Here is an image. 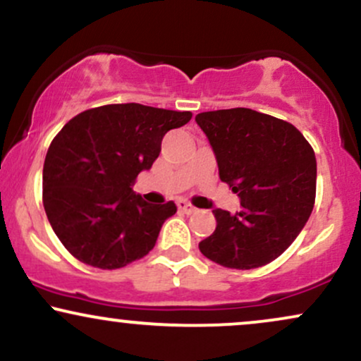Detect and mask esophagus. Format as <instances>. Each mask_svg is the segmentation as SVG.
Wrapping results in <instances>:
<instances>
[{
	"mask_svg": "<svg viewBox=\"0 0 361 361\" xmlns=\"http://www.w3.org/2000/svg\"><path fill=\"white\" fill-rule=\"evenodd\" d=\"M176 207H178V210H180V212L188 214V215L197 212V209H195L193 205H190L186 200H178V202H176Z\"/></svg>",
	"mask_w": 361,
	"mask_h": 361,
	"instance_id": "esophagus-1",
	"label": "esophagus"
}]
</instances>
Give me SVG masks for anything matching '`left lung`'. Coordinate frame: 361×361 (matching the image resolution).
Masks as SVG:
<instances>
[{
	"instance_id": "8db88e82",
	"label": "left lung",
	"mask_w": 361,
	"mask_h": 361,
	"mask_svg": "<svg viewBox=\"0 0 361 361\" xmlns=\"http://www.w3.org/2000/svg\"><path fill=\"white\" fill-rule=\"evenodd\" d=\"M219 176L241 198L231 215L215 209L217 226L198 247L205 258L234 270L276 259L295 241L316 202V154L299 128L251 109L198 114Z\"/></svg>"
}]
</instances>
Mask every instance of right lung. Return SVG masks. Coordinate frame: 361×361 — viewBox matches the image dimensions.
<instances>
[{"label":"right lung","instance_id":"right-lung-1","mask_svg":"<svg viewBox=\"0 0 361 361\" xmlns=\"http://www.w3.org/2000/svg\"><path fill=\"white\" fill-rule=\"evenodd\" d=\"M190 118L192 111L117 103L81 111L61 128L45 156L42 202L74 258L117 270L154 247L176 205L147 204L132 186L159 156L164 134Z\"/></svg>","mask_w":361,"mask_h":361}]
</instances>
